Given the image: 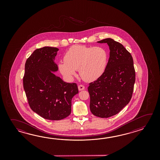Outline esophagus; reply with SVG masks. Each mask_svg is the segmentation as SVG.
Instances as JSON below:
<instances>
[{
    "instance_id": "obj_1",
    "label": "esophagus",
    "mask_w": 160,
    "mask_h": 160,
    "mask_svg": "<svg viewBox=\"0 0 160 160\" xmlns=\"http://www.w3.org/2000/svg\"><path fill=\"white\" fill-rule=\"evenodd\" d=\"M85 86L83 85H80L78 86V89L79 91H81V90H85Z\"/></svg>"
}]
</instances>
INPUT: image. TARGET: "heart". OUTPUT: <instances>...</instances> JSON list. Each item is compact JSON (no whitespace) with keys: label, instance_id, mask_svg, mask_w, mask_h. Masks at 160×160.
I'll use <instances>...</instances> for the list:
<instances>
[{"label":"heart","instance_id":"obj_1","mask_svg":"<svg viewBox=\"0 0 160 160\" xmlns=\"http://www.w3.org/2000/svg\"><path fill=\"white\" fill-rule=\"evenodd\" d=\"M108 54L102 47H88L74 45L68 49L64 57L65 62H60L58 67L66 78L70 79L75 70L85 81H95L105 70Z\"/></svg>","mask_w":160,"mask_h":160}]
</instances>
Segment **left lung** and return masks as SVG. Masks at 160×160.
Listing matches in <instances>:
<instances>
[{"label": "left lung", "instance_id": "left-lung-1", "mask_svg": "<svg viewBox=\"0 0 160 160\" xmlns=\"http://www.w3.org/2000/svg\"><path fill=\"white\" fill-rule=\"evenodd\" d=\"M106 43L110 57L102 75L88 85L92 114L101 118L114 116L129 103L133 95L136 72L132 56L122 44L111 38Z\"/></svg>", "mask_w": 160, "mask_h": 160}]
</instances>
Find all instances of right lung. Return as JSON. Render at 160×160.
Segmentation results:
<instances>
[{
	"mask_svg": "<svg viewBox=\"0 0 160 160\" xmlns=\"http://www.w3.org/2000/svg\"><path fill=\"white\" fill-rule=\"evenodd\" d=\"M58 48H37L27 58L23 78V88L31 110L44 119L61 120L72 111V99L78 93L75 83H66L52 72Z\"/></svg>",
	"mask_w": 160,
	"mask_h": 160,
	"instance_id": "1",
	"label": "right lung"
}]
</instances>
